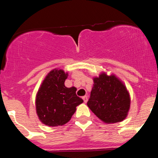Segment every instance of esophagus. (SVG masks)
<instances>
[{"instance_id": "esophagus-1", "label": "esophagus", "mask_w": 158, "mask_h": 158, "mask_svg": "<svg viewBox=\"0 0 158 158\" xmlns=\"http://www.w3.org/2000/svg\"><path fill=\"white\" fill-rule=\"evenodd\" d=\"M83 100H84V102L86 103L87 102H88V96H84V97H82Z\"/></svg>"}]
</instances>
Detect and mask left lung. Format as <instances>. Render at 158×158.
<instances>
[{
  "label": "left lung",
  "instance_id": "left-lung-1",
  "mask_svg": "<svg viewBox=\"0 0 158 158\" xmlns=\"http://www.w3.org/2000/svg\"><path fill=\"white\" fill-rule=\"evenodd\" d=\"M129 93L126 87L115 75L106 73L94 78L88 106L106 123L121 122L126 119L130 108Z\"/></svg>",
  "mask_w": 158,
  "mask_h": 158
}]
</instances>
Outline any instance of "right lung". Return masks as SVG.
Masks as SVG:
<instances>
[{"label": "right lung", "instance_id": "right-lung-1", "mask_svg": "<svg viewBox=\"0 0 158 158\" xmlns=\"http://www.w3.org/2000/svg\"><path fill=\"white\" fill-rule=\"evenodd\" d=\"M68 73L54 69L46 76L36 94V113L41 122L48 126H63L71 119L77 106L83 102L75 87L64 85Z\"/></svg>", "mask_w": 158, "mask_h": 158}]
</instances>
